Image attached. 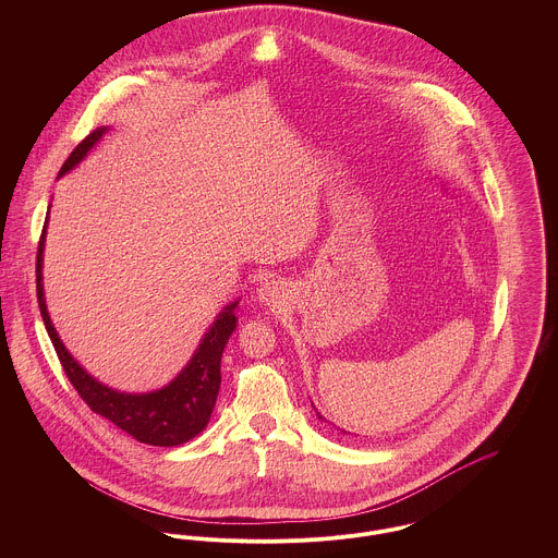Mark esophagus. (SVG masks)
<instances>
[{"mask_svg": "<svg viewBox=\"0 0 558 558\" xmlns=\"http://www.w3.org/2000/svg\"><path fill=\"white\" fill-rule=\"evenodd\" d=\"M286 299H288V288L277 279H268L257 288V301L266 307H281Z\"/></svg>", "mask_w": 558, "mask_h": 558, "instance_id": "esophagus-1", "label": "esophagus"}]
</instances>
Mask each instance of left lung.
<instances>
[{"instance_id":"obj_1","label":"left lung","mask_w":558,"mask_h":558,"mask_svg":"<svg viewBox=\"0 0 558 558\" xmlns=\"http://www.w3.org/2000/svg\"><path fill=\"white\" fill-rule=\"evenodd\" d=\"M316 414H318L319 421H326V418H324V416H322V414H319L318 410H316ZM337 429H339V427H337ZM341 434H350V432H345V429H341Z\"/></svg>"}]
</instances>
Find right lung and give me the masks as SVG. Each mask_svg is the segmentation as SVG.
<instances>
[{
    "label": "right lung",
    "mask_w": 558,
    "mask_h": 558,
    "mask_svg": "<svg viewBox=\"0 0 558 558\" xmlns=\"http://www.w3.org/2000/svg\"><path fill=\"white\" fill-rule=\"evenodd\" d=\"M107 131L109 126H98L94 133H89L62 165L58 178L73 171L81 160L89 155V150L102 140ZM47 226H49V215L43 228V236L38 242V255H36L38 307H40L45 328L58 352V359L71 385L75 387V391L96 414L109 418L113 425H118L122 432H126L140 442H146L153 447H178L195 438L208 425L217 403L219 387H221V356L228 339L239 326L234 310L239 307L240 299L219 312L217 319L210 324V328L202 337L191 361L178 372V376L171 383L148 393H124V391L111 389L100 380H96L94 376H89L73 359V354L66 350L64 341L60 339L51 316L47 312L45 286H43Z\"/></svg>",
    "instance_id": "obj_1"
}]
</instances>
